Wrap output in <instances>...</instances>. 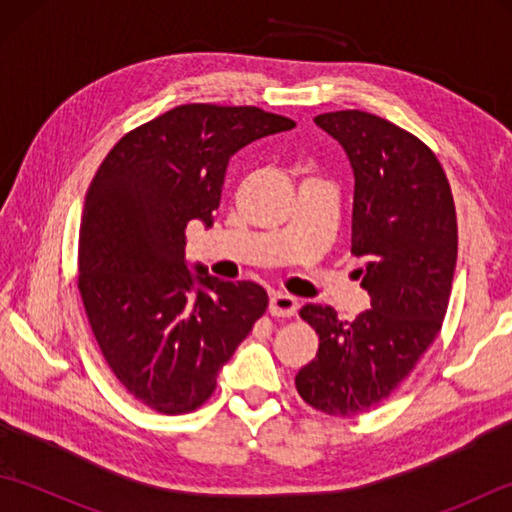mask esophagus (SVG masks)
Returning a JSON list of instances; mask_svg holds the SVG:
<instances>
[{"label":"esophagus","instance_id":"34e87169","mask_svg":"<svg viewBox=\"0 0 512 512\" xmlns=\"http://www.w3.org/2000/svg\"><path fill=\"white\" fill-rule=\"evenodd\" d=\"M297 308H299L297 299L292 295H286V292H275V295L270 297L268 310L273 317H295Z\"/></svg>","mask_w":512,"mask_h":512}]
</instances>
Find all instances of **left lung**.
<instances>
[{
	"instance_id": "1",
	"label": "left lung",
	"mask_w": 512,
	"mask_h": 512,
	"mask_svg": "<svg viewBox=\"0 0 512 512\" xmlns=\"http://www.w3.org/2000/svg\"><path fill=\"white\" fill-rule=\"evenodd\" d=\"M354 173L352 253L369 310L341 321L330 306L301 317L319 352L295 378L299 396L330 416L383 402L427 352L447 314L458 222L449 180L433 151L385 118L345 110L314 118Z\"/></svg>"
}]
</instances>
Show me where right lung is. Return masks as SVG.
Instances as JSON below:
<instances>
[{"instance_id": "add662e5", "label": "right lung", "mask_w": 512, "mask_h": 512, "mask_svg": "<svg viewBox=\"0 0 512 512\" xmlns=\"http://www.w3.org/2000/svg\"><path fill=\"white\" fill-rule=\"evenodd\" d=\"M295 121L257 107L180 105L118 140L85 195L79 290L107 365L129 394L184 413L268 308L253 281L189 264L184 228L213 226L228 160Z\"/></svg>"}]
</instances>
